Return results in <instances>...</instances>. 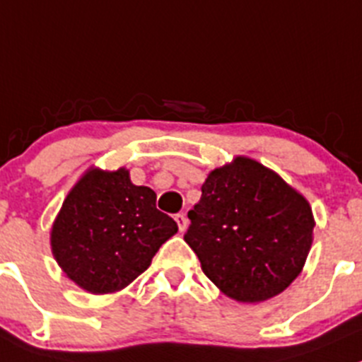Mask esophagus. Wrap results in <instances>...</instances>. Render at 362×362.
<instances>
[{"instance_id": "obj_1", "label": "esophagus", "mask_w": 362, "mask_h": 362, "mask_svg": "<svg viewBox=\"0 0 362 362\" xmlns=\"http://www.w3.org/2000/svg\"><path fill=\"white\" fill-rule=\"evenodd\" d=\"M174 218H175V222H177L179 230H181V233H183V230L187 229V226H188V218H187V215H183V213H177V215H175Z\"/></svg>"}]
</instances>
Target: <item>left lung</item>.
<instances>
[{
	"label": "left lung",
	"mask_w": 362,
	"mask_h": 362,
	"mask_svg": "<svg viewBox=\"0 0 362 362\" xmlns=\"http://www.w3.org/2000/svg\"><path fill=\"white\" fill-rule=\"evenodd\" d=\"M188 211L185 242L206 277L238 302H263L297 279L315 218L304 195L259 161L236 156L209 172Z\"/></svg>",
	"instance_id": "obj_1"
}]
</instances>
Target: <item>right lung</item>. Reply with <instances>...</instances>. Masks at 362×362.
<instances>
[{"instance_id": "obj_1", "label": "right lung", "mask_w": 362, "mask_h": 362, "mask_svg": "<svg viewBox=\"0 0 362 362\" xmlns=\"http://www.w3.org/2000/svg\"><path fill=\"white\" fill-rule=\"evenodd\" d=\"M177 223L156 209V194L129 170L88 168L72 187L51 229V250L88 293H113L149 268Z\"/></svg>"}]
</instances>
